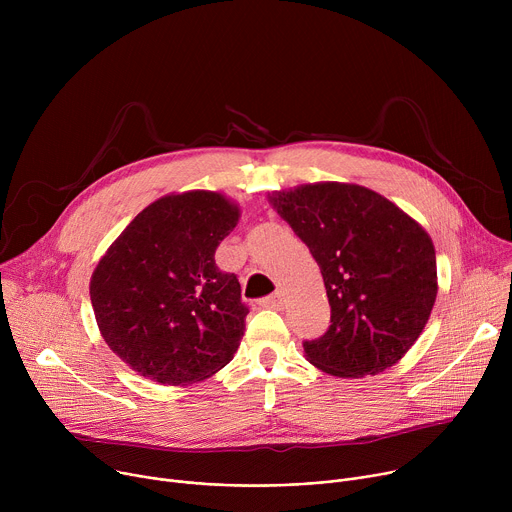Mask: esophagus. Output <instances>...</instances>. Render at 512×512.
<instances>
[{
	"mask_svg": "<svg viewBox=\"0 0 512 512\" xmlns=\"http://www.w3.org/2000/svg\"><path fill=\"white\" fill-rule=\"evenodd\" d=\"M261 306H263V308L279 310V308L283 306V294H281V291H275V294H271V296H267V298L261 300Z\"/></svg>",
	"mask_w": 512,
	"mask_h": 512,
	"instance_id": "esophagus-1",
	"label": "esophagus"
}]
</instances>
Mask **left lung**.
I'll list each match as a JSON object with an SVG mask.
<instances>
[{
    "instance_id": "left-lung-1",
    "label": "left lung",
    "mask_w": 512,
    "mask_h": 512,
    "mask_svg": "<svg viewBox=\"0 0 512 512\" xmlns=\"http://www.w3.org/2000/svg\"><path fill=\"white\" fill-rule=\"evenodd\" d=\"M320 265L330 326L304 340L334 377L383 373L415 344L435 296L429 235L385 196L356 184H306L269 196Z\"/></svg>"
}]
</instances>
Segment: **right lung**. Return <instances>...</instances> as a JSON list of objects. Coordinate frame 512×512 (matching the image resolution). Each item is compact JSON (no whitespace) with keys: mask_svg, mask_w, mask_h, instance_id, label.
<instances>
[{"mask_svg":"<svg viewBox=\"0 0 512 512\" xmlns=\"http://www.w3.org/2000/svg\"><path fill=\"white\" fill-rule=\"evenodd\" d=\"M223 194L184 192L143 208L99 261L91 302L109 348L162 385L202 381L235 356L249 308L216 247L237 227Z\"/></svg>","mask_w":512,"mask_h":512,"instance_id":"add662e5","label":"right lung"}]
</instances>
